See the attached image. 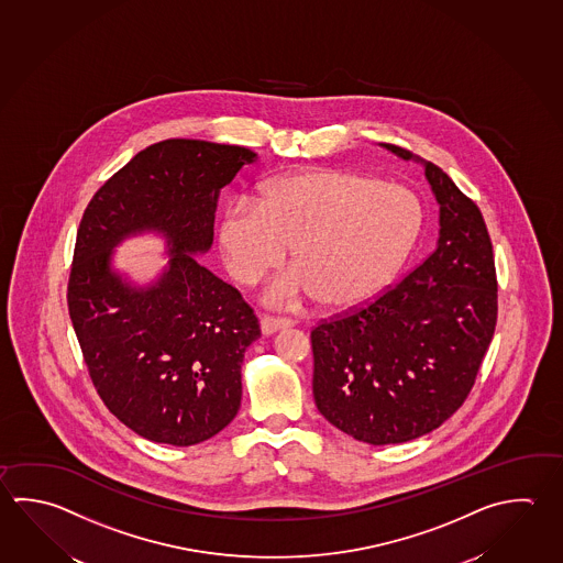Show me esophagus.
I'll list each match as a JSON object with an SVG mask.
<instances>
[{"instance_id":"1","label":"esophagus","mask_w":563,"mask_h":563,"mask_svg":"<svg viewBox=\"0 0 563 563\" xmlns=\"http://www.w3.org/2000/svg\"><path fill=\"white\" fill-rule=\"evenodd\" d=\"M288 327H292V320L276 319V317H263L261 319V329H263V334H266V336L275 334L278 330L288 329Z\"/></svg>"}]
</instances>
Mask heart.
Listing matches in <instances>:
<instances>
[{
	"label": "heart",
	"mask_w": 563,
	"mask_h": 563,
	"mask_svg": "<svg viewBox=\"0 0 563 563\" xmlns=\"http://www.w3.org/2000/svg\"><path fill=\"white\" fill-rule=\"evenodd\" d=\"M422 229V205L406 187L356 170L317 169L266 183L258 199L223 212L219 244L241 285H255L287 261L268 300L317 297L329 308L358 307L393 283Z\"/></svg>",
	"instance_id": "heart-1"
}]
</instances>
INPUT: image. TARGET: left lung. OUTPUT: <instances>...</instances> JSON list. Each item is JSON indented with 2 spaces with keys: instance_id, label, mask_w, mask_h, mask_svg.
Masks as SVG:
<instances>
[{
  "instance_id": "obj_1",
  "label": "left lung",
  "mask_w": 563,
  "mask_h": 563,
  "mask_svg": "<svg viewBox=\"0 0 563 563\" xmlns=\"http://www.w3.org/2000/svg\"><path fill=\"white\" fill-rule=\"evenodd\" d=\"M380 145L424 165L440 207L438 243L383 297L310 332L320 415L372 445L444 424L476 383L498 319L492 241L476 202L434 163Z\"/></svg>"
}]
</instances>
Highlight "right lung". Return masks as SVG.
Segmentation results:
<instances>
[{
    "mask_svg": "<svg viewBox=\"0 0 563 563\" xmlns=\"http://www.w3.org/2000/svg\"><path fill=\"white\" fill-rule=\"evenodd\" d=\"M256 153L199 139L143 148L93 195L79 223L67 305L89 376L109 412L151 442L192 445L231 424L244 351L261 336L236 288L195 255L211 249L219 192ZM157 232L170 261L133 286L112 249Z\"/></svg>",
    "mask_w": 563,
    "mask_h": 563,
    "instance_id": "right-lung-1",
    "label": "right lung"
}]
</instances>
